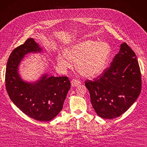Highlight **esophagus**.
<instances>
[{
	"instance_id": "obj_1",
	"label": "esophagus",
	"mask_w": 147,
	"mask_h": 147,
	"mask_svg": "<svg viewBox=\"0 0 147 147\" xmlns=\"http://www.w3.org/2000/svg\"><path fill=\"white\" fill-rule=\"evenodd\" d=\"M80 84V81L79 80H77V79H73V80L71 81V86H72L73 87H76V86H78Z\"/></svg>"
}]
</instances>
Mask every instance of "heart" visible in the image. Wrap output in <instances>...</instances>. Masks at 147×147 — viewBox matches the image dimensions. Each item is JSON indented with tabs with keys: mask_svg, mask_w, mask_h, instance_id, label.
<instances>
[{
	"mask_svg": "<svg viewBox=\"0 0 147 147\" xmlns=\"http://www.w3.org/2000/svg\"><path fill=\"white\" fill-rule=\"evenodd\" d=\"M65 56H59V65L64 68L72 66L76 61V67L82 75L94 77L106 68L111 55V48L105 42L85 40L75 44L65 52Z\"/></svg>",
	"mask_w": 147,
	"mask_h": 147,
	"instance_id": "heart-1",
	"label": "heart"
}]
</instances>
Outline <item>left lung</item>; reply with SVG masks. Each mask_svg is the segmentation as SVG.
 <instances>
[{
  "label": "left lung",
  "instance_id": "1",
  "mask_svg": "<svg viewBox=\"0 0 147 147\" xmlns=\"http://www.w3.org/2000/svg\"><path fill=\"white\" fill-rule=\"evenodd\" d=\"M85 85L97 115L107 119L118 117L129 109L141 92V72L136 55L124 42L111 66L92 81H85Z\"/></svg>",
  "mask_w": 147,
  "mask_h": 147
}]
</instances>
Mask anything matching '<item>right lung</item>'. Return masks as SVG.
Returning a JSON list of instances; mask_svg holds the SVG:
<instances>
[{
    "instance_id": "add662e5",
    "label": "right lung",
    "mask_w": 147,
    "mask_h": 147,
    "mask_svg": "<svg viewBox=\"0 0 147 147\" xmlns=\"http://www.w3.org/2000/svg\"><path fill=\"white\" fill-rule=\"evenodd\" d=\"M41 51L32 38L15 48L7 61L5 81L7 92L14 104L30 117L43 122L50 121L62 110L71 82L67 76L48 77V74L34 83L22 80L18 66L24 55Z\"/></svg>"
}]
</instances>
